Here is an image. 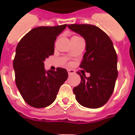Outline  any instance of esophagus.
<instances>
[{"label":"esophagus","instance_id":"34e87169","mask_svg":"<svg viewBox=\"0 0 135 135\" xmlns=\"http://www.w3.org/2000/svg\"><path fill=\"white\" fill-rule=\"evenodd\" d=\"M74 73H75V71L72 70V69H68V74H69V75H72Z\"/></svg>","mask_w":135,"mask_h":135}]
</instances>
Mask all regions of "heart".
<instances>
[{
	"label": "heart",
	"mask_w": 135,
	"mask_h": 135,
	"mask_svg": "<svg viewBox=\"0 0 135 135\" xmlns=\"http://www.w3.org/2000/svg\"><path fill=\"white\" fill-rule=\"evenodd\" d=\"M73 37H78V36H74Z\"/></svg>",
	"instance_id": "1"
}]
</instances>
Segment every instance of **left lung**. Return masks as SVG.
<instances>
[{
    "instance_id": "obj_1",
    "label": "left lung",
    "mask_w": 135,
    "mask_h": 135,
    "mask_svg": "<svg viewBox=\"0 0 135 135\" xmlns=\"http://www.w3.org/2000/svg\"><path fill=\"white\" fill-rule=\"evenodd\" d=\"M68 27L82 36L86 52L79 67L90 74L78 72L81 82L73 92L79 104L89 108L104 105L113 93L118 76L117 55L110 37L95 25H69Z\"/></svg>"
}]
</instances>
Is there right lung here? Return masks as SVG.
Returning <instances> with one entry per match:
<instances>
[{
    "mask_svg": "<svg viewBox=\"0 0 135 135\" xmlns=\"http://www.w3.org/2000/svg\"><path fill=\"white\" fill-rule=\"evenodd\" d=\"M66 25L39 27L19 41L13 62L16 87L25 101L37 108L47 107L56 100L68 78L66 69L46 71L44 61L54 53V43Z\"/></svg>",
    "mask_w": 135,
    "mask_h": 135,
    "instance_id": "obj_1",
    "label": "right lung"
}]
</instances>
